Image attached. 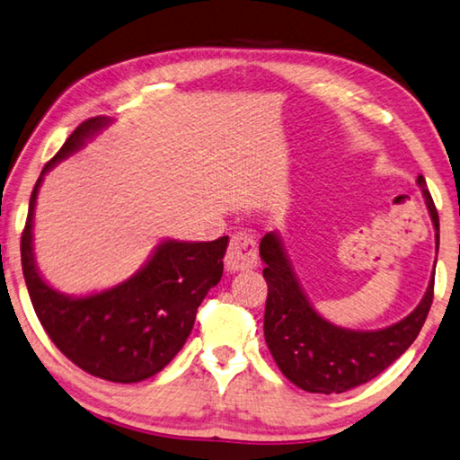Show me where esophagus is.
Listing matches in <instances>:
<instances>
[{
    "mask_svg": "<svg viewBox=\"0 0 460 460\" xmlns=\"http://www.w3.org/2000/svg\"><path fill=\"white\" fill-rule=\"evenodd\" d=\"M225 264L231 272H239V270H253L260 264L258 258V243L256 239L245 235V233H235L231 237V243L227 247V256H225Z\"/></svg>",
    "mask_w": 460,
    "mask_h": 460,
    "instance_id": "obj_1",
    "label": "esophagus"
}]
</instances>
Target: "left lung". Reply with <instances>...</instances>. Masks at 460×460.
Masks as SVG:
<instances>
[{
	"mask_svg": "<svg viewBox=\"0 0 460 460\" xmlns=\"http://www.w3.org/2000/svg\"><path fill=\"white\" fill-rule=\"evenodd\" d=\"M418 184L432 217L438 252V210L424 176H418ZM260 256L266 264L264 279L268 282L266 344L282 375L303 391L332 395L373 381L413 344L432 307L434 274L421 303L399 323L376 332L344 330L311 307L276 233L261 237Z\"/></svg>",
	"mask_w": 460,
	"mask_h": 460,
	"instance_id": "left-lung-1",
	"label": "left lung"
}]
</instances>
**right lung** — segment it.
Returning a JSON list of instances; mask_svg holds the SVG:
<instances>
[{
    "instance_id": "add662e5",
    "label": "right lung",
    "mask_w": 460,
    "mask_h": 460,
    "mask_svg": "<svg viewBox=\"0 0 460 460\" xmlns=\"http://www.w3.org/2000/svg\"><path fill=\"white\" fill-rule=\"evenodd\" d=\"M108 125L82 122L42 167L22 231V272L40 325L67 358L92 376L112 383L145 381L172 362L190 335L202 298L223 276L229 237L215 242H164L127 282L90 296L57 293L40 279L32 253V218L42 176Z\"/></svg>"
}]
</instances>
